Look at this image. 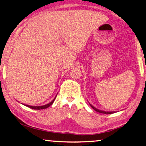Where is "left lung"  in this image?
I'll return each mask as SVG.
<instances>
[{
  "label": "left lung",
  "mask_w": 146,
  "mask_h": 146,
  "mask_svg": "<svg viewBox=\"0 0 146 146\" xmlns=\"http://www.w3.org/2000/svg\"><path fill=\"white\" fill-rule=\"evenodd\" d=\"M90 106H92V108H93V109H94L96 111H97V112H98L99 113H103V114H113V113H114L115 112H106V111H103V110H99L98 109V108H95L94 106H92L91 104H90Z\"/></svg>",
  "instance_id": "obj_1"
}]
</instances>
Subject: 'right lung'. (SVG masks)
Returning <instances> with one entry per match:
<instances>
[{"mask_svg":"<svg viewBox=\"0 0 146 146\" xmlns=\"http://www.w3.org/2000/svg\"><path fill=\"white\" fill-rule=\"evenodd\" d=\"M56 97H55L54 99H53V100L51 101V102H50L49 103L47 104V105H43V106H31V105H25V106H28V107L32 108V109H34V110H41V109H45V108H48V106H50V105H52L54 102V101L55 100V99H56Z\"/></svg>","mask_w":146,"mask_h":146,"instance_id":"1","label":"right lung"}]
</instances>
